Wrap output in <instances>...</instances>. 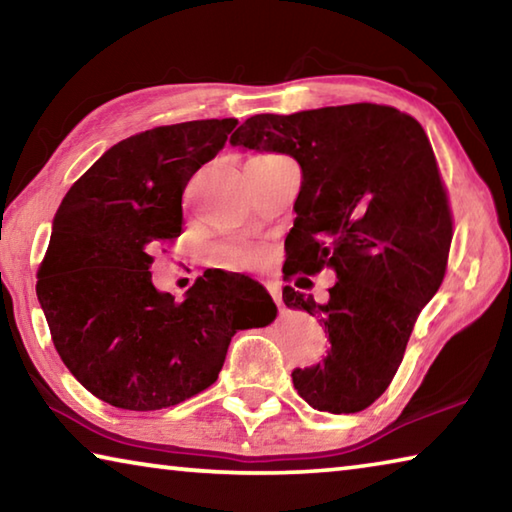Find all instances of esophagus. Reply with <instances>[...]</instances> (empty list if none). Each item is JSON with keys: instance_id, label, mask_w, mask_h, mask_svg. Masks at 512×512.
<instances>
[{"instance_id": "1", "label": "esophagus", "mask_w": 512, "mask_h": 512, "mask_svg": "<svg viewBox=\"0 0 512 512\" xmlns=\"http://www.w3.org/2000/svg\"><path fill=\"white\" fill-rule=\"evenodd\" d=\"M264 287H266L268 293H271V298L275 300V305L282 309V289H280V284H277V282H264Z\"/></svg>"}]
</instances>
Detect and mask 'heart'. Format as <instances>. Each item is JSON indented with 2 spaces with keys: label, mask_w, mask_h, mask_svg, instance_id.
<instances>
[{
  "label": "heart",
  "mask_w": 512,
  "mask_h": 512,
  "mask_svg": "<svg viewBox=\"0 0 512 512\" xmlns=\"http://www.w3.org/2000/svg\"><path fill=\"white\" fill-rule=\"evenodd\" d=\"M262 259V250L253 244H228L216 248L214 262L225 268H250L259 264Z\"/></svg>",
  "instance_id": "heart-1"
}]
</instances>
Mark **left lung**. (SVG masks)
Returning a JSON list of instances; mask_svg holds the SVG:
<instances>
[{"label": "left lung", "mask_w": 512, "mask_h": 512, "mask_svg": "<svg viewBox=\"0 0 512 512\" xmlns=\"http://www.w3.org/2000/svg\"><path fill=\"white\" fill-rule=\"evenodd\" d=\"M230 144L298 160L284 277L332 268L339 280L325 305L284 287V305L318 318L332 343L323 363L293 370V386L318 411L368 409L447 273L454 216L427 133L393 106L350 103L255 115Z\"/></svg>", "instance_id": "1"}]
</instances>
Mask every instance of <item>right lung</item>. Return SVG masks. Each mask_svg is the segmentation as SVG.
Masks as SVG:
<instances>
[{"label":"right lung","mask_w":512,"mask_h":512,"mask_svg":"<svg viewBox=\"0 0 512 512\" xmlns=\"http://www.w3.org/2000/svg\"><path fill=\"white\" fill-rule=\"evenodd\" d=\"M235 126L198 119L126 137L58 207L38 300L69 372L117 409L158 411L198 395L219 377L237 329L275 320V302L248 275L207 271L180 302L151 282V253L183 232L189 178Z\"/></svg>","instance_id":"obj_1"}]
</instances>
